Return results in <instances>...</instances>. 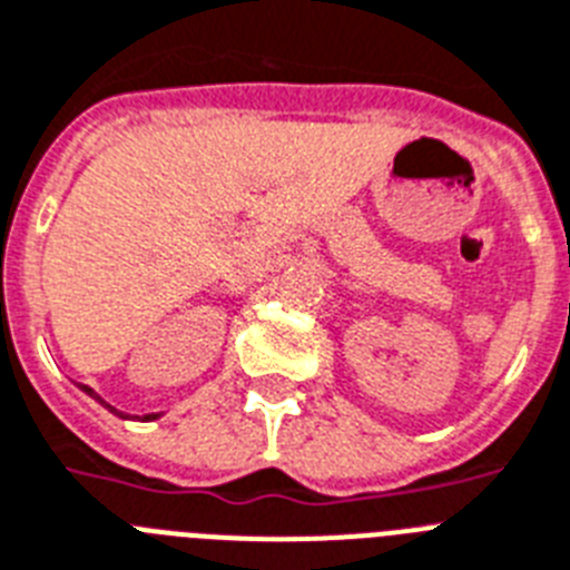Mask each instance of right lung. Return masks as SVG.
I'll list each match as a JSON object with an SVG mask.
<instances>
[{
    "mask_svg": "<svg viewBox=\"0 0 570 570\" xmlns=\"http://www.w3.org/2000/svg\"><path fill=\"white\" fill-rule=\"evenodd\" d=\"M81 390H85V392H87V395H90V397H96V401H99V404H105V401H101V397H99V395H96V392H92V390H90V386H81ZM105 406H108V410H114V406H110V404H105ZM114 413H117V410H114ZM119 415H122V413H119ZM151 419H157V413L146 415V421H151Z\"/></svg>",
    "mask_w": 570,
    "mask_h": 570,
    "instance_id": "add662e5",
    "label": "right lung"
}]
</instances>
